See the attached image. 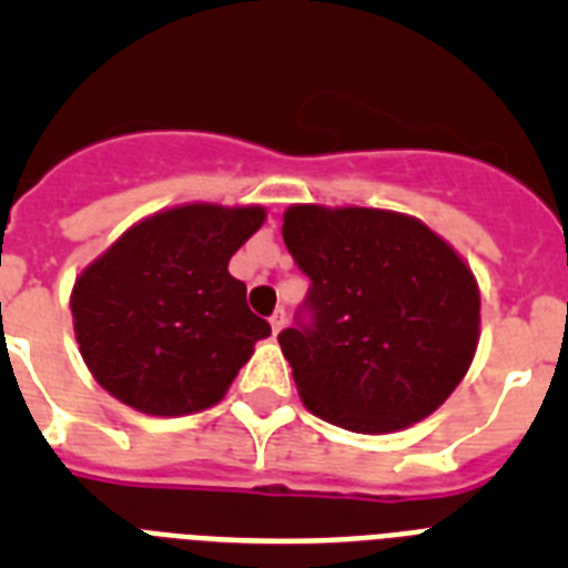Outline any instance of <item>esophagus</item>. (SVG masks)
Masks as SVG:
<instances>
[{"mask_svg": "<svg viewBox=\"0 0 568 568\" xmlns=\"http://www.w3.org/2000/svg\"><path fill=\"white\" fill-rule=\"evenodd\" d=\"M270 327H273V335H278L281 329L287 327V313H284V310H275V313L270 315Z\"/></svg>", "mask_w": 568, "mask_h": 568, "instance_id": "34e87169", "label": "esophagus"}]
</instances>
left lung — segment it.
Instances as JSON below:
<instances>
[{"mask_svg":"<svg viewBox=\"0 0 568 568\" xmlns=\"http://www.w3.org/2000/svg\"><path fill=\"white\" fill-rule=\"evenodd\" d=\"M284 244L310 278L278 344L301 400L324 420L381 435L433 415L478 346L475 275L418 219L298 204Z\"/></svg>","mask_w":568,"mask_h":568,"instance_id":"obj_1","label":"left lung"}]
</instances>
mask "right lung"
<instances>
[{
  "mask_svg": "<svg viewBox=\"0 0 568 568\" xmlns=\"http://www.w3.org/2000/svg\"><path fill=\"white\" fill-rule=\"evenodd\" d=\"M261 207L187 204L150 215L77 278L79 353L113 398L148 415L219 404L270 324L227 273Z\"/></svg>",
  "mask_w": 568,
  "mask_h": 568,
  "instance_id": "1",
  "label": "right lung"
}]
</instances>
